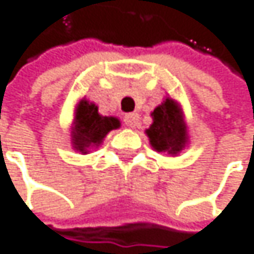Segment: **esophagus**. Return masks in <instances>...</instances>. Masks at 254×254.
I'll return each instance as SVG.
<instances>
[{
  "mask_svg": "<svg viewBox=\"0 0 254 254\" xmlns=\"http://www.w3.org/2000/svg\"><path fill=\"white\" fill-rule=\"evenodd\" d=\"M138 119H140V116L137 113H129V114L125 116L123 120H125L126 126H129V128H135V126L138 125Z\"/></svg>",
  "mask_w": 254,
  "mask_h": 254,
  "instance_id": "1",
  "label": "esophagus"
}]
</instances>
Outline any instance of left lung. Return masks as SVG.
<instances>
[{
    "mask_svg": "<svg viewBox=\"0 0 254 254\" xmlns=\"http://www.w3.org/2000/svg\"><path fill=\"white\" fill-rule=\"evenodd\" d=\"M150 116L152 125L144 132L152 149L178 156L188 144V126L181 104L167 96Z\"/></svg>",
    "mask_w": 254,
    "mask_h": 254,
    "instance_id": "8db88e82",
    "label": "left lung"
}]
</instances>
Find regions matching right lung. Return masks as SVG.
Listing matches in <instances>:
<instances>
[{
    "mask_svg": "<svg viewBox=\"0 0 254 254\" xmlns=\"http://www.w3.org/2000/svg\"><path fill=\"white\" fill-rule=\"evenodd\" d=\"M120 128V120L114 116H102L98 105L87 98L78 101L70 126L72 149L87 155L98 149L110 131Z\"/></svg>",
    "mask_w": 254,
    "mask_h": 254,
    "instance_id": "add662e5",
    "label": "right lung"
}]
</instances>
